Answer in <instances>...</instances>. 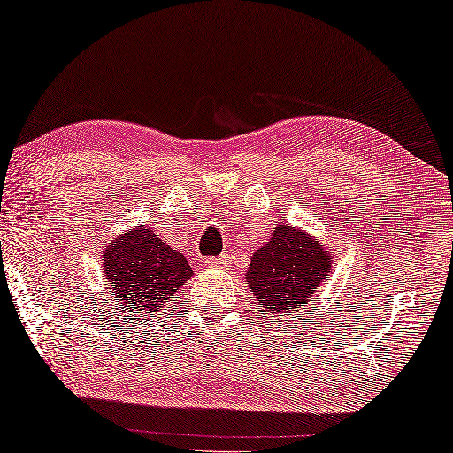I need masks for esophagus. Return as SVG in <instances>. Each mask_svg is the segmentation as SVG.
<instances>
[{
	"label": "esophagus",
	"mask_w": 453,
	"mask_h": 453,
	"mask_svg": "<svg viewBox=\"0 0 453 453\" xmlns=\"http://www.w3.org/2000/svg\"><path fill=\"white\" fill-rule=\"evenodd\" d=\"M228 263H231V260H228L226 255H220V257H206V258H204V265L209 266V268H226Z\"/></svg>",
	"instance_id": "1"
}]
</instances>
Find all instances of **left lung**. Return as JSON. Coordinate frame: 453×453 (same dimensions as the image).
Listing matches in <instances>:
<instances>
[{
	"label": "left lung",
	"instance_id": "obj_1",
	"mask_svg": "<svg viewBox=\"0 0 453 453\" xmlns=\"http://www.w3.org/2000/svg\"><path fill=\"white\" fill-rule=\"evenodd\" d=\"M332 260L322 244L295 226L279 225L273 239L252 255L247 282L260 304L274 316H292L328 279Z\"/></svg>",
	"mask_w": 453,
	"mask_h": 453
}]
</instances>
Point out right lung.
Masks as SVG:
<instances>
[{
	"mask_svg": "<svg viewBox=\"0 0 453 453\" xmlns=\"http://www.w3.org/2000/svg\"><path fill=\"white\" fill-rule=\"evenodd\" d=\"M109 292L119 306L133 314H150L171 303L182 282L190 279V266L147 226L131 231L103 255Z\"/></svg>",
	"mask_w": 453,
	"mask_h": 453,
	"instance_id": "right-lung-1",
	"label": "right lung"
}]
</instances>
